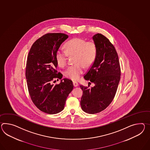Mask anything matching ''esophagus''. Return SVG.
<instances>
[{"label": "esophagus", "mask_w": 150, "mask_h": 150, "mask_svg": "<svg viewBox=\"0 0 150 150\" xmlns=\"http://www.w3.org/2000/svg\"><path fill=\"white\" fill-rule=\"evenodd\" d=\"M73 85L75 87H77V86H78V83L76 82H73Z\"/></svg>", "instance_id": "obj_1"}]
</instances>
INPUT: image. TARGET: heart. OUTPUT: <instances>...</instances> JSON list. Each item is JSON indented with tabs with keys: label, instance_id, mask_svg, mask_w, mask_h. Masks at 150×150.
<instances>
[{
	"label": "heart",
	"instance_id": "b5f03b06",
	"mask_svg": "<svg viewBox=\"0 0 150 150\" xmlns=\"http://www.w3.org/2000/svg\"><path fill=\"white\" fill-rule=\"evenodd\" d=\"M65 50L59 49L56 54V62L61 67L67 65L69 56L74 57V64L64 71V76L72 80H77L84 71V67L92 65L97 55V48L93 41H86L74 38L65 44Z\"/></svg>",
	"mask_w": 150,
	"mask_h": 150
}]
</instances>
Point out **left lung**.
<instances>
[{
    "mask_svg": "<svg viewBox=\"0 0 150 150\" xmlns=\"http://www.w3.org/2000/svg\"><path fill=\"white\" fill-rule=\"evenodd\" d=\"M93 39L96 45L97 55L84 78L95 85L91 88L80 85L83 91L81 106L89 114L99 113L110 105L116 94L121 76L118 55L113 45L101 33L94 35Z\"/></svg>",
    "mask_w": 150,
    "mask_h": 150,
    "instance_id": "left-lung-1",
    "label": "left lung"
}]
</instances>
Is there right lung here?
<instances>
[{"mask_svg": "<svg viewBox=\"0 0 150 150\" xmlns=\"http://www.w3.org/2000/svg\"><path fill=\"white\" fill-rule=\"evenodd\" d=\"M68 38L64 33H46L33 43L28 56L25 76L30 98L37 108L45 113L61 112L73 89L72 81L68 79L52 84L55 79L58 81L63 76L57 70L56 54Z\"/></svg>", "mask_w": 150, "mask_h": 150, "instance_id": "right-lung-1", "label": "right lung"}]
</instances>
